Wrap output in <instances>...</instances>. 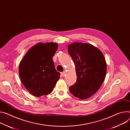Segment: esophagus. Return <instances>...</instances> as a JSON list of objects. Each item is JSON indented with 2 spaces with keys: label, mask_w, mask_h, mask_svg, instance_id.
Here are the masks:
<instances>
[{
  "label": "esophagus",
  "mask_w": 130,
  "mask_h": 130,
  "mask_svg": "<svg viewBox=\"0 0 130 130\" xmlns=\"http://www.w3.org/2000/svg\"><path fill=\"white\" fill-rule=\"evenodd\" d=\"M61 76H62V77H64V76L65 75V74H66V72H65V71H64L63 72H62V73H61Z\"/></svg>",
  "instance_id": "1"
}]
</instances>
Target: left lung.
Segmentation results:
<instances>
[{"instance_id": "1", "label": "left lung", "mask_w": 130, "mask_h": 130, "mask_svg": "<svg viewBox=\"0 0 130 130\" xmlns=\"http://www.w3.org/2000/svg\"><path fill=\"white\" fill-rule=\"evenodd\" d=\"M77 76L76 83L69 87L73 95L81 100L90 98L100 88L106 76L107 66L102 52L93 45L75 42L68 45Z\"/></svg>"}]
</instances>
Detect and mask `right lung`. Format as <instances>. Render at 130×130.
<instances>
[{
	"instance_id": "obj_1",
	"label": "right lung",
	"mask_w": 130,
	"mask_h": 130,
	"mask_svg": "<svg viewBox=\"0 0 130 130\" xmlns=\"http://www.w3.org/2000/svg\"><path fill=\"white\" fill-rule=\"evenodd\" d=\"M58 48L56 43H39L27 51L19 65V76L23 85L34 96L48 95L53 90L60 74L57 72L53 56Z\"/></svg>"
}]
</instances>
